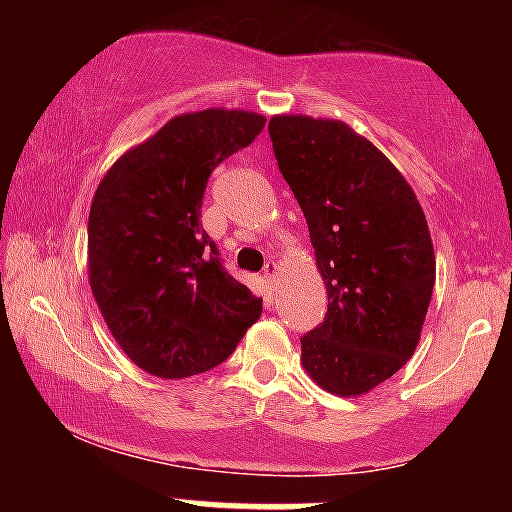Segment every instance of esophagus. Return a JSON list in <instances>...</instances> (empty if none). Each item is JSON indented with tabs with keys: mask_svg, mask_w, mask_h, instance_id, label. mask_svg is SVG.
Wrapping results in <instances>:
<instances>
[{
	"mask_svg": "<svg viewBox=\"0 0 512 512\" xmlns=\"http://www.w3.org/2000/svg\"><path fill=\"white\" fill-rule=\"evenodd\" d=\"M276 274H279V264H276L274 260H267V264H264V279H267L269 284H272V289H274V284H276Z\"/></svg>",
	"mask_w": 512,
	"mask_h": 512,
	"instance_id": "esophagus-1",
	"label": "esophagus"
}]
</instances>
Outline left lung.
Returning a JSON list of instances; mask_svg holds the SVG:
<instances>
[{"mask_svg":"<svg viewBox=\"0 0 512 512\" xmlns=\"http://www.w3.org/2000/svg\"><path fill=\"white\" fill-rule=\"evenodd\" d=\"M269 137L327 286L325 320L301 337V361L327 392L363 395L419 344L436 284L424 209L385 154L344 122L276 115Z\"/></svg>","mask_w":512,"mask_h":512,"instance_id":"obj_1","label":"left lung"}]
</instances>
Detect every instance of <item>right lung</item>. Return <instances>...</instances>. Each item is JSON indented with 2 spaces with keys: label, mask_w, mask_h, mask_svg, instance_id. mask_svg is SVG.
I'll list each match as a JSON object with an SVG mask.
<instances>
[{
  "label": "right lung",
  "mask_w": 512,
  "mask_h": 512,
  "mask_svg": "<svg viewBox=\"0 0 512 512\" xmlns=\"http://www.w3.org/2000/svg\"><path fill=\"white\" fill-rule=\"evenodd\" d=\"M264 117L178 115L105 173L88 214V276L122 351L178 380L226 361L262 315L202 228L211 170L255 142Z\"/></svg>",
  "instance_id": "1"
}]
</instances>
